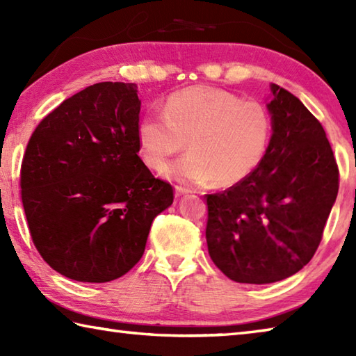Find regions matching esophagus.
<instances>
[{"label":"esophagus","mask_w":356,"mask_h":356,"mask_svg":"<svg viewBox=\"0 0 356 356\" xmlns=\"http://www.w3.org/2000/svg\"><path fill=\"white\" fill-rule=\"evenodd\" d=\"M190 190L185 188V186H180V185H176V196H184V195H188Z\"/></svg>","instance_id":"obj_1"}]
</instances>
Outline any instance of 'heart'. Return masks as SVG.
I'll return each instance as SVG.
<instances>
[{
	"label": "heart",
	"instance_id": "obj_1",
	"mask_svg": "<svg viewBox=\"0 0 356 356\" xmlns=\"http://www.w3.org/2000/svg\"><path fill=\"white\" fill-rule=\"evenodd\" d=\"M273 131L272 113L262 102L240 100L210 86L171 94L163 114H146L138 124L144 163L160 171L174 154L186 152L165 168L171 180L188 185L242 182L261 163Z\"/></svg>",
	"mask_w": 356,
	"mask_h": 356
}]
</instances>
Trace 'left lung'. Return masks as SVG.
Instances as JSON below:
<instances>
[{"instance_id":"1","label":"left lung","mask_w":356,"mask_h":356,"mask_svg":"<svg viewBox=\"0 0 356 356\" xmlns=\"http://www.w3.org/2000/svg\"><path fill=\"white\" fill-rule=\"evenodd\" d=\"M273 134L242 182L206 195V238L229 280L268 284L300 272L318 248L339 190L322 124L293 94L272 84Z\"/></svg>"}]
</instances>
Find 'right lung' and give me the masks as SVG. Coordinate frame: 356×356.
I'll return each instance as SVG.
<instances>
[{"mask_svg": "<svg viewBox=\"0 0 356 356\" xmlns=\"http://www.w3.org/2000/svg\"><path fill=\"white\" fill-rule=\"evenodd\" d=\"M134 83H95L40 120L23 155L28 229L42 259L81 282L118 280L146 248L171 184L140 159L141 102Z\"/></svg>", "mask_w": 356, "mask_h": 356, "instance_id": "right-lung-1", "label": "right lung"}]
</instances>
